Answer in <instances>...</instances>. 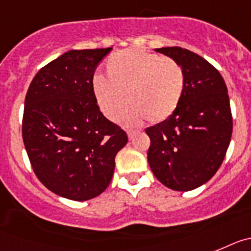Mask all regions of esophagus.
I'll use <instances>...</instances> for the list:
<instances>
[{
  "label": "esophagus",
  "instance_id": "1",
  "mask_svg": "<svg viewBox=\"0 0 251 251\" xmlns=\"http://www.w3.org/2000/svg\"><path fill=\"white\" fill-rule=\"evenodd\" d=\"M136 132H138V131H135V130H127V136H128V139L131 140V139L135 136V134H136Z\"/></svg>",
  "mask_w": 251,
  "mask_h": 251
}]
</instances>
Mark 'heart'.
<instances>
[{"instance_id":"b5f03b06","label":"heart","mask_w":251,"mask_h":251,"mask_svg":"<svg viewBox=\"0 0 251 251\" xmlns=\"http://www.w3.org/2000/svg\"><path fill=\"white\" fill-rule=\"evenodd\" d=\"M104 69L107 79L96 75L92 92L100 110L111 121L121 120L127 101L132 107L127 120L132 124L144 119L164 123L179 106L184 73L172 58L139 49L120 50L106 60Z\"/></svg>"}]
</instances>
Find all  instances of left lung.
Masks as SVG:
<instances>
[{
  "label": "left lung",
  "mask_w": 251,
  "mask_h": 251,
  "mask_svg": "<svg viewBox=\"0 0 251 251\" xmlns=\"http://www.w3.org/2000/svg\"><path fill=\"white\" fill-rule=\"evenodd\" d=\"M182 67L184 91L167 121L145 130L148 162L156 179L174 191L202 186L219 171L232 134V115L225 80L212 64L191 50L159 48Z\"/></svg>",
  "instance_id": "obj_1"
}]
</instances>
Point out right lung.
I'll list each match as a JSON object with an SVG mask.
<instances>
[{"instance_id": "add662e5", "label": "right lung", "mask_w": 251, "mask_h": 251, "mask_svg": "<svg viewBox=\"0 0 251 251\" xmlns=\"http://www.w3.org/2000/svg\"><path fill=\"white\" fill-rule=\"evenodd\" d=\"M112 48L69 50L40 69L25 97L23 140L32 171L49 191L87 201L107 188L127 135L100 111L97 65Z\"/></svg>"}]
</instances>
